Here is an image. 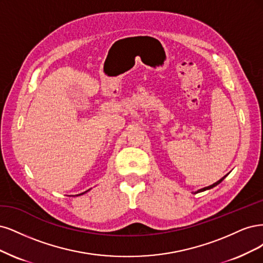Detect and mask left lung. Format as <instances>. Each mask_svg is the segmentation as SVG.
Instances as JSON below:
<instances>
[{"instance_id": "8db88e82", "label": "left lung", "mask_w": 263, "mask_h": 263, "mask_svg": "<svg viewBox=\"0 0 263 263\" xmlns=\"http://www.w3.org/2000/svg\"><path fill=\"white\" fill-rule=\"evenodd\" d=\"M228 175H230V173H228L227 175H225L224 177H222L221 178V179H219L218 181H216V182H214L213 184H211V185H208V187H204V188H202V189H200V190H198V191H196V192H192V193H194V194H196V193H199V192H202V191H205V190H210V189H212V188H214V187H216V185L217 184H219V183H221L224 179H225V178L228 176Z\"/></svg>"}]
</instances>
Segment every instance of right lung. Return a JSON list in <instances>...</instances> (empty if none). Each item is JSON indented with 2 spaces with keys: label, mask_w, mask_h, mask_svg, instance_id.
I'll return each mask as SVG.
<instances>
[{
  "label": "right lung",
  "mask_w": 263,
  "mask_h": 263,
  "mask_svg": "<svg viewBox=\"0 0 263 263\" xmlns=\"http://www.w3.org/2000/svg\"><path fill=\"white\" fill-rule=\"evenodd\" d=\"M90 190V189H89ZM89 190H87V191H85V192H83V193H80V194H76V197H79V196H82V194H84V193H86V192H88ZM75 197V196H74Z\"/></svg>",
  "instance_id": "1"
}]
</instances>
